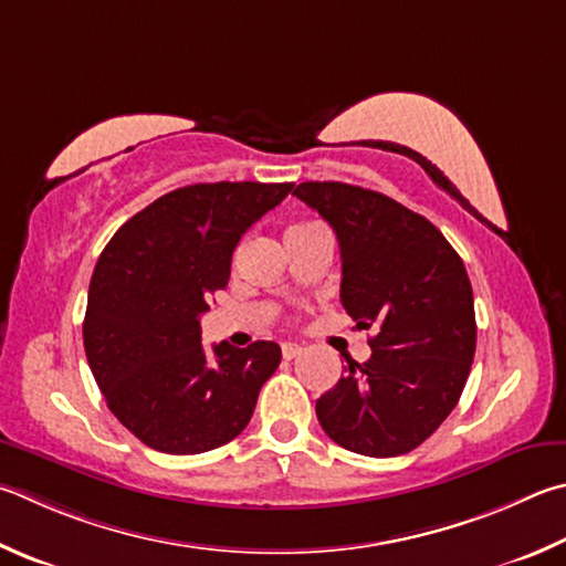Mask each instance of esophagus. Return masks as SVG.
<instances>
[{
  "instance_id": "esophagus-1",
  "label": "esophagus",
  "mask_w": 566,
  "mask_h": 566,
  "mask_svg": "<svg viewBox=\"0 0 566 566\" xmlns=\"http://www.w3.org/2000/svg\"><path fill=\"white\" fill-rule=\"evenodd\" d=\"M302 354V346L300 344H282V356L284 358H296V356H300Z\"/></svg>"
}]
</instances>
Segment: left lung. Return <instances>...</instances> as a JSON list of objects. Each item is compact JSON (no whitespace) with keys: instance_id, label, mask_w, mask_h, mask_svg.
I'll return each mask as SVG.
<instances>
[{"instance_id":"obj_1","label":"left lung","mask_w":566,"mask_h":566,"mask_svg":"<svg viewBox=\"0 0 566 566\" xmlns=\"http://www.w3.org/2000/svg\"><path fill=\"white\" fill-rule=\"evenodd\" d=\"M332 224L342 304L371 328V358L346 361L316 400L324 433L371 458L410 453L458 406L475 356V306L460 254L433 222L381 192L302 182L294 192Z\"/></svg>"}]
</instances>
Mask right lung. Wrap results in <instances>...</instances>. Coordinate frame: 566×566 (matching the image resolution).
<instances>
[{
  "label": "right lung",
  "mask_w": 566,
  "mask_h": 566,
  "mask_svg": "<svg viewBox=\"0 0 566 566\" xmlns=\"http://www.w3.org/2000/svg\"><path fill=\"white\" fill-rule=\"evenodd\" d=\"M294 182H198L150 202L101 252L84 348L111 413L170 455L220 448L248 428L282 348L228 342L205 354L200 316L230 280L232 252Z\"/></svg>",
  "instance_id": "right-lung-1"
}]
</instances>
